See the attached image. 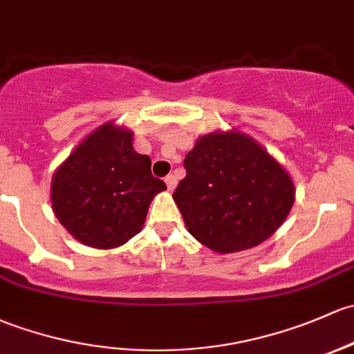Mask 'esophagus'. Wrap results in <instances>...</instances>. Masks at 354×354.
Returning a JSON list of instances; mask_svg holds the SVG:
<instances>
[{
  "instance_id": "obj_1",
  "label": "esophagus",
  "mask_w": 354,
  "mask_h": 354,
  "mask_svg": "<svg viewBox=\"0 0 354 354\" xmlns=\"http://www.w3.org/2000/svg\"><path fill=\"white\" fill-rule=\"evenodd\" d=\"M166 187H167V189H171V192H173L174 188H176V178L173 176V174H169V176H166Z\"/></svg>"
}]
</instances>
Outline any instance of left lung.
<instances>
[{
    "mask_svg": "<svg viewBox=\"0 0 354 354\" xmlns=\"http://www.w3.org/2000/svg\"><path fill=\"white\" fill-rule=\"evenodd\" d=\"M187 176L173 198L188 232L212 251H244L283 224L295 187L283 166L252 137L212 132L185 158Z\"/></svg>",
    "mask_w": 354,
    "mask_h": 354,
    "instance_id": "obj_1",
    "label": "left lung"
}]
</instances>
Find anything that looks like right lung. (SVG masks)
<instances>
[{
  "label": "right lung",
  "mask_w": 354,
  "mask_h": 354,
  "mask_svg": "<svg viewBox=\"0 0 354 354\" xmlns=\"http://www.w3.org/2000/svg\"><path fill=\"white\" fill-rule=\"evenodd\" d=\"M133 133L113 122L91 132L52 178L55 217L81 244L113 249L140 232L152 198L166 189L151 158L132 147Z\"/></svg>",
  "instance_id": "right-lung-1"
}]
</instances>
